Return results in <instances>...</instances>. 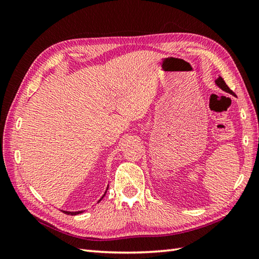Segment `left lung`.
Segmentation results:
<instances>
[{
	"label": "left lung",
	"mask_w": 259,
	"mask_h": 259,
	"mask_svg": "<svg viewBox=\"0 0 259 259\" xmlns=\"http://www.w3.org/2000/svg\"><path fill=\"white\" fill-rule=\"evenodd\" d=\"M216 84L221 88L222 90H224V91H226V92H228V93H230V95H233L234 96V92L229 89L228 88V85L225 83V81H224V79L222 78V76H219V78L216 80Z\"/></svg>",
	"instance_id": "8db88e82"
}]
</instances>
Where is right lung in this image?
Listing matches in <instances>:
<instances>
[{
  "instance_id": "obj_1",
  "label": "right lung",
  "mask_w": 259,
  "mask_h": 259,
  "mask_svg": "<svg viewBox=\"0 0 259 259\" xmlns=\"http://www.w3.org/2000/svg\"><path fill=\"white\" fill-rule=\"evenodd\" d=\"M81 212L82 211H64V213H67V214H78Z\"/></svg>"
}]
</instances>
